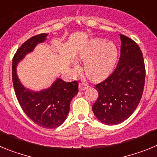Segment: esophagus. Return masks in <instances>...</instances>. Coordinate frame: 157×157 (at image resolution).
Here are the masks:
<instances>
[{
    "mask_svg": "<svg viewBox=\"0 0 157 157\" xmlns=\"http://www.w3.org/2000/svg\"><path fill=\"white\" fill-rule=\"evenodd\" d=\"M88 88V85H86V83H80L79 86H78V89H79L80 91H82V90H85L86 89Z\"/></svg>",
    "mask_w": 157,
    "mask_h": 157,
    "instance_id": "1",
    "label": "esophagus"
}]
</instances>
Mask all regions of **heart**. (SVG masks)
Here are the masks:
<instances>
[{"mask_svg": "<svg viewBox=\"0 0 157 157\" xmlns=\"http://www.w3.org/2000/svg\"><path fill=\"white\" fill-rule=\"evenodd\" d=\"M119 50L113 42L104 38H93L78 52V59L85 62L84 70L92 81H99L112 71L116 63ZM75 68L77 67L75 66Z\"/></svg>", "mask_w": 157, "mask_h": 157, "instance_id": "heart-1", "label": "heart"}]
</instances>
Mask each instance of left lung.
Returning <instances> with one entry per match:
<instances>
[{"label": "left lung", "mask_w": 157, "mask_h": 157, "mask_svg": "<svg viewBox=\"0 0 157 157\" xmlns=\"http://www.w3.org/2000/svg\"><path fill=\"white\" fill-rule=\"evenodd\" d=\"M121 50L117 67L105 81L95 86L98 100L93 112L106 125H116L128 119L141 101L145 79L142 52L137 43L120 34Z\"/></svg>", "instance_id": "1"}]
</instances>
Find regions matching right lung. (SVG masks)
I'll return each mask as SVG.
<instances>
[{
    "mask_svg": "<svg viewBox=\"0 0 157 157\" xmlns=\"http://www.w3.org/2000/svg\"><path fill=\"white\" fill-rule=\"evenodd\" d=\"M48 34L30 37L18 48L12 59V82L19 105L32 121L44 128L59 127L66 120L72 98L78 92L77 81L66 82L57 78L50 87L40 91L26 88L17 75V65L36 45L46 40Z\"/></svg>",
    "mask_w": 157,
    "mask_h": 157,
    "instance_id": "add662e5",
    "label": "right lung"
}]
</instances>
